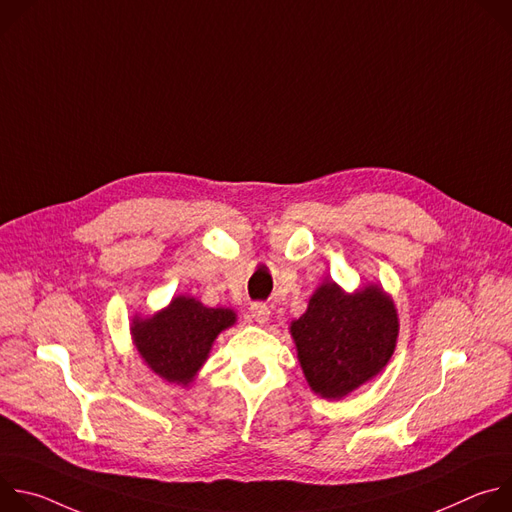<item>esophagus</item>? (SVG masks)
<instances>
[{
  "label": "esophagus",
  "instance_id": "obj_1",
  "mask_svg": "<svg viewBox=\"0 0 512 512\" xmlns=\"http://www.w3.org/2000/svg\"><path fill=\"white\" fill-rule=\"evenodd\" d=\"M249 312H251V318H253L257 324H267V322H269V314H271V310H269V306H267V304L257 302V304H253V306L249 308Z\"/></svg>",
  "mask_w": 512,
  "mask_h": 512
}]
</instances>
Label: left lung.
I'll list each match as a JSON object with an SVG mask.
<instances>
[{"mask_svg":"<svg viewBox=\"0 0 512 512\" xmlns=\"http://www.w3.org/2000/svg\"><path fill=\"white\" fill-rule=\"evenodd\" d=\"M289 334L310 389L338 401L387 367L399 338V314L379 283L348 294L330 279L318 285Z\"/></svg>","mask_w":512,"mask_h":512,"instance_id":"left-lung-1","label":"left lung"}]
</instances>
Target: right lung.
Listing matches in <instances>:
<instances>
[{
  "instance_id": "add662e5",
  "label": "right lung",
  "mask_w": 512,
  "mask_h": 512,
  "mask_svg": "<svg viewBox=\"0 0 512 512\" xmlns=\"http://www.w3.org/2000/svg\"><path fill=\"white\" fill-rule=\"evenodd\" d=\"M237 324L231 308H206L192 296H174L152 316L135 314L131 340L148 369L170 385L190 387L218 334Z\"/></svg>"
}]
</instances>
